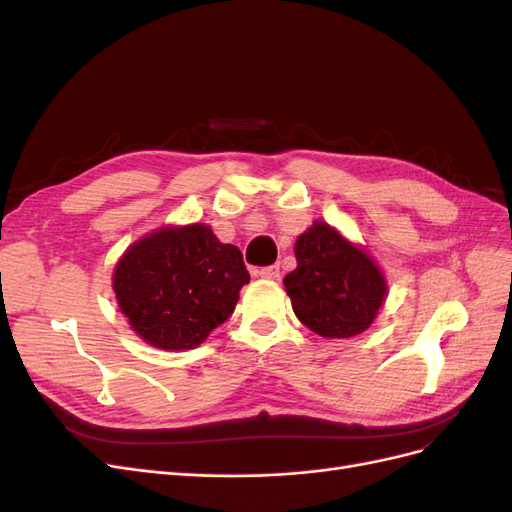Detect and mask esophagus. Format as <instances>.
<instances>
[{"instance_id": "1", "label": "esophagus", "mask_w": 512, "mask_h": 512, "mask_svg": "<svg viewBox=\"0 0 512 512\" xmlns=\"http://www.w3.org/2000/svg\"><path fill=\"white\" fill-rule=\"evenodd\" d=\"M258 275L262 277V280H277V277H280V267H277V265L262 267V269L258 271Z\"/></svg>"}]
</instances>
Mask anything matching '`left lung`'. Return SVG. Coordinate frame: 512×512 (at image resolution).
<instances>
[{
    "label": "left lung",
    "mask_w": 512,
    "mask_h": 512,
    "mask_svg": "<svg viewBox=\"0 0 512 512\" xmlns=\"http://www.w3.org/2000/svg\"><path fill=\"white\" fill-rule=\"evenodd\" d=\"M297 269L284 286L297 318L322 337H354L369 329L386 297V280L365 250L335 228L314 222L294 243Z\"/></svg>",
    "instance_id": "left-lung-1"
}]
</instances>
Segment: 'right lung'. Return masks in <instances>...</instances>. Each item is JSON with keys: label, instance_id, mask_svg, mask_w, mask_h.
<instances>
[{"label": "right lung", "instance_id": "obj_1", "mask_svg": "<svg viewBox=\"0 0 512 512\" xmlns=\"http://www.w3.org/2000/svg\"><path fill=\"white\" fill-rule=\"evenodd\" d=\"M250 282L239 247L205 224L166 226L130 245L113 275L121 314L147 344L190 350L235 312Z\"/></svg>", "mask_w": 512, "mask_h": 512}]
</instances>
